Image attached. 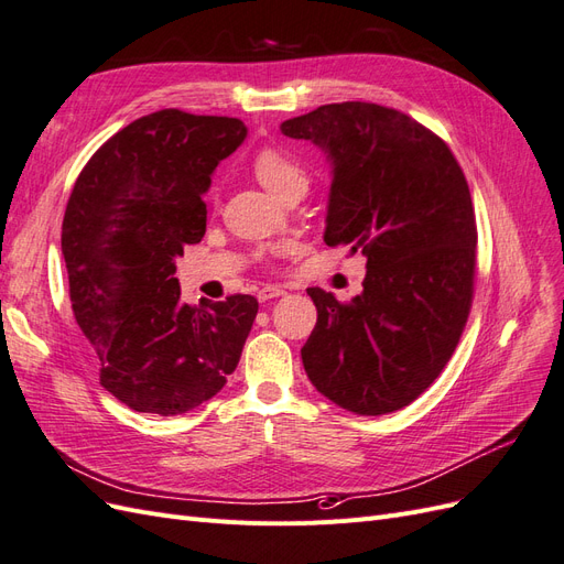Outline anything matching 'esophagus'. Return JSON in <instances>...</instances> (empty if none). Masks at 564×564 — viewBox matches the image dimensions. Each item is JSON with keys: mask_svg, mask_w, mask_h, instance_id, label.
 I'll list each match as a JSON object with an SVG mask.
<instances>
[{"mask_svg": "<svg viewBox=\"0 0 564 564\" xmlns=\"http://www.w3.org/2000/svg\"><path fill=\"white\" fill-rule=\"evenodd\" d=\"M286 294V286H280V284H268V286H263V289H259V301L261 303H265V301H270V299H278V296H284Z\"/></svg>", "mask_w": 564, "mask_h": 564, "instance_id": "obj_1", "label": "esophagus"}]
</instances>
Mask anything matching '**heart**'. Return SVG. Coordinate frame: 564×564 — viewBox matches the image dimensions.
<instances>
[{"label": "heart", "instance_id": "obj_1", "mask_svg": "<svg viewBox=\"0 0 564 564\" xmlns=\"http://www.w3.org/2000/svg\"><path fill=\"white\" fill-rule=\"evenodd\" d=\"M251 169L256 178H259L268 191L284 199L289 193L294 191H308V172L305 166L282 148H263L253 155ZM280 247H265L261 256L278 253Z\"/></svg>", "mask_w": 564, "mask_h": 564}]
</instances>
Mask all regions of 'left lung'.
Masks as SVG:
<instances>
[{
    "label": "left lung",
    "instance_id": "left-lung-1",
    "mask_svg": "<svg viewBox=\"0 0 564 564\" xmlns=\"http://www.w3.org/2000/svg\"><path fill=\"white\" fill-rule=\"evenodd\" d=\"M332 162L324 242L367 256L362 294L308 296L317 324L301 348L313 386L360 416L398 412L429 388L464 334L477 226L449 145L409 115L362 100L282 122Z\"/></svg>",
    "mask_w": 564,
    "mask_h": 564
}]
</instances>
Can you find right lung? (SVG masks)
<instances>
[{
    "label": "right lung",
    "mask_w": 564,
    "mask_h": 564,
    "mask_svg": "<svg viewBox=\"0 0 564 564\" xmlns=\"http://www.w3.org/2000/svg\"><path fill=\"white\" fill-rule=\"evenodd\" d=\"M245 139L237 117L158 110L100 145L67 199L61 247L73 313L100 386L133 412H191L240 362L259 301L181 303L174 272L207 230L202 195L214 169Z\"/></svg>",
    "instance_id": "add662e5"
}]
</instances>
